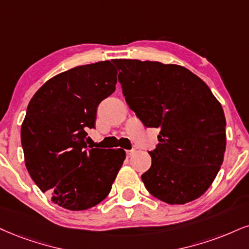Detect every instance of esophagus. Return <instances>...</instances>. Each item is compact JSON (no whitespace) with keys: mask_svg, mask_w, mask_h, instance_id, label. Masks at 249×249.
<instances>
[{"mask_svg":"<svg viewBox=\"0 0 249 249\" xmlns=\"http://www.w3.org/2000/svg\"><path fill=\"white\" fill-rule=\"evenodd\" d=\"M135 152V149H131V150H127V151H125V153H127V156L128 157H130L131 155H133V153Z\"/></svg>","mask_w":249,"mask_h":249,"instance_id":"34e87169","label":"esophagus"}]
</instances>
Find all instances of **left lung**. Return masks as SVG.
<instances>
[{
	"label": "left lung",
	"mask_w": 249,
	"mask_h": 249,
	"mask_svg": "<svg viewBox=\"0 0 249 249\" xmlns=\"http://www.w3.org/2000/svg\"><path fill=\"white\" fill-rule=\"evenodd\" d=\"M129 108L145 127L159 128L152 164L142 181L168 204H185L207 192L223 164V107L198 76L157 61L113 60Z\"/></svg>",
	"instance_id": "1"
}]
</instances>
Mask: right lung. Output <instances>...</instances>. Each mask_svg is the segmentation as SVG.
<instances>
[{
    "mask_svg": "<svg viewBox=\"0 0 249 249\" xmlns=\"http://www.w3.org/2000/svg\"><path fill=\"white\" fill-rule=\"evenodd\" d=\"M110 61L78 66L54 76L36 92L21 124L20 140L30 177L55 204L87 210L109 194L125 152L88 149L97 107L115 91Z\"/></svg>",
    "mask_w": 249,
    "mask_h": 249,
    "instance_id": "1",
    "label": "right lung"
}]
</instances>
